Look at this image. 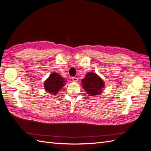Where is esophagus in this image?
I'll use <instances>...</instances> for the list:
<instances>
[{"mask_svg": "<svg viewBox=\"0 0 151 151\" xmlns=\"http://www.w3.org/2000/svg\"><path fill=\"white\" fill-rule=\"evenodd\" d=\"M72 79L74 82H77V81H78V78H77V77H72Z\"/></svg>", "mask_w": 151, "mask_h": 151, "instance_id": "esophagus-1", "label": "esophagus"}]
</instances>
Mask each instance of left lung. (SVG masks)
Instances as JSON below:
<instances>
[{
	"label": "left lung",
	"mask_w": 151,
	"mask_h": 151,
	"mask_svg": "<svg viewBox=\"0 0 151 151\" xmlns=\"http://www.w3.org/2000/svg\"><path fill=\"white\" fill-rule=\"evenodd\" d=\"M81 82L83 89L91 96H95L102 93L104 87V81L96 73L88 72Z\"/></svg>",
	"instance_id": "obj_1"
}]
</instances>
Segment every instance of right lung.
Wrapping results in <instances>:
<instances>
[{"label":"right lung","instance_id":"right-lung-1","mask_svg":"<svg viewBox=\"0 0 151 151\" xmlns=\"http://www.w3.org/2000/svg\"><path fill=\"white\" fill-rule=\"evenodd\" d=\"M67 82L63 77L56 72H53L48 78L45 81L44 88L47 92L51 94L57 95Z\"/></svg>","mask_w":151,"mask_h":151}]
</instances>
